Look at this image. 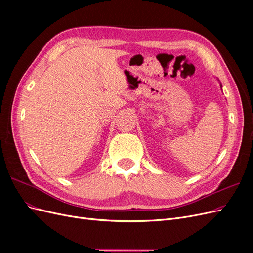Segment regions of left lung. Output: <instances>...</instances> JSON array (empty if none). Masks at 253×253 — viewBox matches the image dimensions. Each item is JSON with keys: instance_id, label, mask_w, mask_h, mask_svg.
Segmentation results:
<instances>
[{"instance_id": "1", "label": "left lung", "mask_w": 253, "mask_h": 253, "mask_svg": "<svg viewBox=\"0 0 253 253\" xmlns=\"http://www.w3.org/2000/svg\"><path fill=\"white\" fill-rule=\"evenodd\" d=\"M220 87H221V84H220Z\"/></svg>"}]
</instances>
